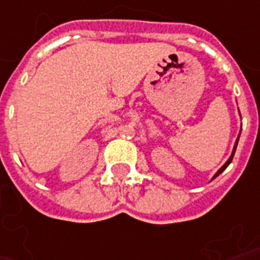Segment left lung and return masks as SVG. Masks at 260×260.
Here are the masks:
<instances>
[{"instance_id":"left-lung-1","label":"left lung","mask_w":260,"mask_h":260,"mask_svg":"<svg viewBox=\"0 0 260 260\" xmlns=\"http://www.w3.org/2000/svg\"><path fill=\"white\" fill-rule=\"evenodd\" d=\"M238 139H240V135H238L237 140H236V145H234V149H233V153H232V155H230V157H229V159H228V161H226V162H224V165H223L222 168L219 169L218 172H216V174L213 175V178H212V179H215V178H216V176H218V175H220V174H222L223 171H224V169L228 168V167H229V164H230V162H232L233 157H234V153H236V149H237V143H238Z\"/></svg>"}]
</instances>
